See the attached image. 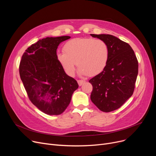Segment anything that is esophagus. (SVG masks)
Returning a JSON list of instances; mask_svg holds the SVG:
<instances>
[{"label":"esophagus","mask_w":156,"mask_h":156,"mask_svg":"<svg viewBox=\"0 0 156 156\" xmlns=\"http://www.w3.org/2000/svg\"><path fill=\"white\" fill-rule=\"evenodd\" d=\"M85 83V80H78V83L80 87L81 86L83 83Z\"/></svg>","instance_id":"1"}]
</instances>
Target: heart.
Masks as SVG:
<instances>
[{
	"label": "heart",
	"mask_w": 156,
	"mask_h": 156,
	"mask_svg": "<svg viewBox=\"0 0 156 156\" xmlns=\"http://www.w3.org/2000/svg\"><path fill=\"white\" fill-rule=\"evenodd\" d=\"M64 52L57 54V59L69 76H73L76 65L81 75L94 76L105 68L109 57L107 44L100 39L75 38L65 44Z\"/></svg>",
	"instance_id": "b5f03b06"
}]
</instances>
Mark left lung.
<instances>
[{
    "instance_id": "8db88e82",
    "label": "left lung",
    "mask_w": 156,
    "mask_h": 156,
    "mask_svg": "<svg viewBox=\"0 0 156 156\" xmlns=\"http://www.w3.org/2000/svg\"><path fill=\"white\" fill-rule=\"evenodd\" d=\"M102 40L109 51L107 65L90 80L91 100L102 112L119 108L133 94L138 75V61L130 46L110 34H90Z\"/></svg>"
}]
</instances>
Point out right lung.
<instances>
[{
    "mask_svg": "<svg viewBox=\"0 0 156 156\" xmlns=\"http://www.w3.org/2000/svg\"><path fill=\"white\" fill-rule=\"evenodd\" d=\"M71 37H47L31 45L22 56L19 74L29 100L41 111L58 115L69 105L77 81L57 59L59 44Z\"/></svg>",
    "mask_w": 156,
    "mask_h": 156,
    "instance_id": "add662e5",
    "label": "right lung"
}]
</instances>
